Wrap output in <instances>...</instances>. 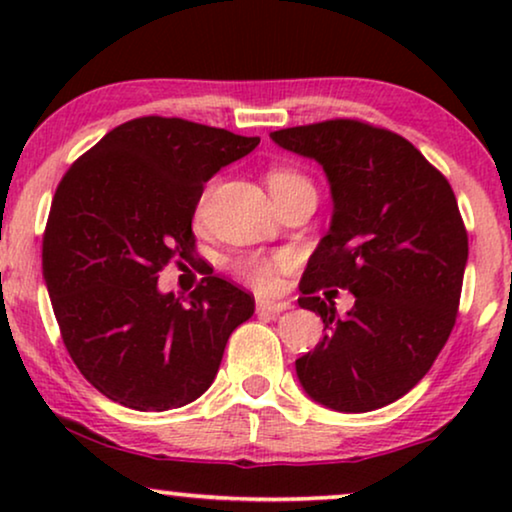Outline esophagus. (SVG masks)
Wrapping results in <instances>:
<instances>
[{"mask_svg":"<svg viewBox=\"0 0 512 512\" xmlns=\"http://www.w3.org/2000/svg\"><path fill=\"white\" fill-rule=\"evenodd\" d=\"M291 303H286V300H256V310L258 312H270V314H279L284 310H289Z\"/></svg>","mask_w":512,"mask_h":512,"instance_id":"1","label":"esophagus"}]
</instances>
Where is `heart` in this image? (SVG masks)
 I'll use <instances>...</instances> for the list:
<instances>
[{"mask_svg": "<svg viewBox=\"0 0 512 512\" xmlns=\"http://www.w3.org/2000/svg\"><path fill=\"white\" fill-rule=\"evenodd\" d=\"M268 188L270 195L275 202H282L289 198V195L298 193V191H314L312 181L305 177L303 172L296 170V167H284L277 165L268 172ZM207 198H209V188L200 195L198 200V216L205 214L207 207ZM230 270L237 279H242L244 284L254 286L258 291H270L277 286L279 279V258L265 256V254H249V256H240L230 263Z\"/></svg>", "mask_w": 512, "mask_h": 512, "instance_id": "b5f03b06", "label": "heart"}]
</instances>
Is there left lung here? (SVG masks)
<instances>
[{
	"label": "left lung",
	"instance_id": "left-lung-1",
	"mask_svg": "<svg viewBox=\"0 0 512 512\" xmlns=\"http://www.w3.org/2000/svg\"><path fill=\"white\" fill-rule=\"evenodd\" d=\"M331 181L333 221L300 279L298 305L324 319V340L296 361L314 401L370 412L408 394L457 321L468 235L443 174L396 132L333 118L272 132ZM319 288L357 296L345 320Z\"/></svg>",
	"mask_w": 512,
	"mask_h": 512
}]
</instances>
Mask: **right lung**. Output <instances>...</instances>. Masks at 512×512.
Wrapping results in <instances>:
<instances>
[{
	"label": "right lung",
	"mask_w": 512,
	"mask_h": 512,
	"mask_svg": "<svg viewBox=\"0 0 512 512\" xmlns=\"http://www.w3.org/2000/svg\"><path fill=\"white\" fill-rule=\"evenodd\" d=\"M258 142L184 118H132L58 184L41 244L48 296L76 368L111 401L142 412L195 401L254 314V296L226 279L202 277L184 305L158 291V272L195 261L205 184Z\"/></svg>",
	"instance_id": "obj_1"
}]
</instances>
